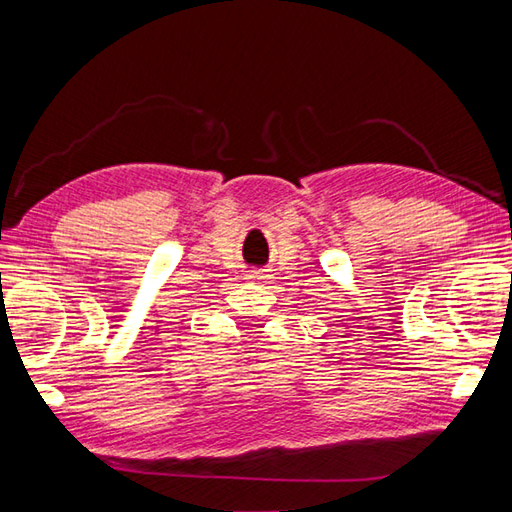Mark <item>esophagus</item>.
Instances as JSON below:
<instances>
[{
    "label": "esophagus",
    "mask_w": 512,
    "mask_h": 512,
    "mask_svg": "<svg viewBox=\"0 0 512 512\" xmlns=\"http://www.w3.org/2000/svg\"><path fill=\"white\" fill-rule=\"evenodd\" d=\"M268 275H266V270H250L248 273V279L250 281H262V279H266Z\"/></svg>",
    "instance_id": "obj_1"
}]
</instances>
